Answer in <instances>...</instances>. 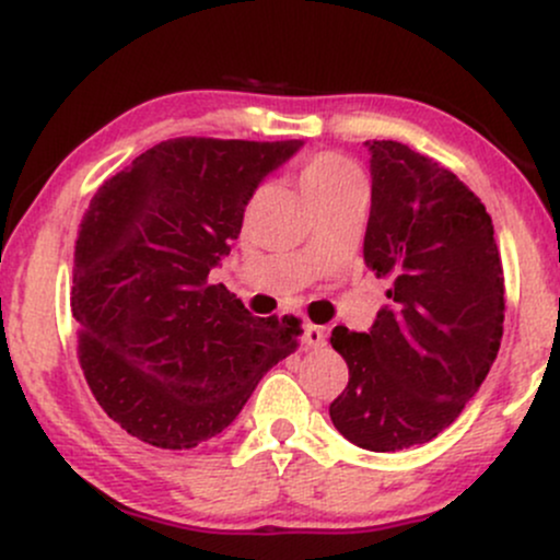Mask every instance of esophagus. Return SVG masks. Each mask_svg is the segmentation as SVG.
I'll use <instances>...</instances> for the list:
<instances>
[{
    "instance_id": "34e87169",
    "label": "esophagus",
    "mask_w": 560,
    "mask_h": 560,
    "mask_svg": "<svg viewBox=\"0 0 560 560\" xmlns=\"http://www.w3.org/2000/svg\"><path fill=\"white\" fill-rule=\"evenodd\" d=\"M302 339H305V345L311 347V350H318V347H326V329L305 320V324H302Z\"/></svg>"
}]
</instances>
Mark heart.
<instances>
[{
    "mask_svg": "<svg viewBox=\"0 0 560 560\" xmlns=\"http://www.w3.org/2000/svg\"><path fill=\"white\" fill-rule=\"evenodd\" d=\"M298 184L311 208L339 197L365 195L361 168L350 158L337 155V152H320V155L307 158L300 165Z\"/></svg>",
    "mask_w": 560,
    "mask_h": 560,
    "instance_id": "heart-1",
    "label": "heart"
}]
</instances>
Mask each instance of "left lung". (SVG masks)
<instances>
[{"label": "left lung", "instance_id": "left-lung-1", "mask_svg": "<svg viewBox=\"0 0 560 560\" xmlns=\"http://www.w3.org/2000/svg\"><path fill=\"white\" fill-rule=\"evenodd\" d=\"M363 260L389 284L369 331L334 326L350 382L329 405L352 445L395 453L434 440L477 395L503 339L505 287L492 218L453 171L400 141H365Z\"/></svg>", "mask_w": 560, "mask_h": 560}]
</instances>
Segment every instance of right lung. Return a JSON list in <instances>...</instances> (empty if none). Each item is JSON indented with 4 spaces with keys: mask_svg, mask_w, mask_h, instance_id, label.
<instances>
[{
    "mask_svg": "<svg viewBox=\"0 0 560 560\" xmlns=\"http://www.w3.org/2000/svg\"><path fill=\"white\" fill-rule=\"evenodd\" d=\"M302 141H160L96 189L73 258L79 361L107 416L137 440L189 450L221 434L300 320L255 318L210 284L258 184Z\"/></svg>",
    "mask_w": 560,
    "mask_h": 560,
    "instance_id": "1",
    "label": "right lung"
}]
</instances>
